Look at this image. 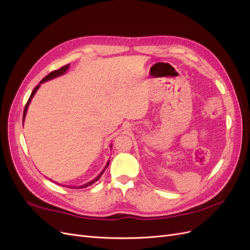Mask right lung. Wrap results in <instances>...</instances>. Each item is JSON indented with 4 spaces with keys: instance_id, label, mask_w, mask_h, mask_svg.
<instances>
[{
    "instance_id": "add662e5",
    "label": "right lung",
    "mask_w": 250,
    "mask_h": 250,
    "mask_svg": "<svg viewBox=\"0 0 250 250\" xmlns=\"http://www.w3.org/2000/svg\"><path fill=\"white\" fill-rule=\"evenodd\" d=\"M69 67H70V64H66V65H64V66H62V67H60L59 70H55V71L51 72L49 75H47V76L44 77V78L40 82V84H39V85H36V86L34 87V89L32 90V93H31V95H30L29 99H28V101H27V103H26V106H25V109H24V116H22V124H24V120H25V117H26L27 109H28V107H29V104H30V102H31L33 96H34V95H35V93H36V90L40 88V86H41L42 83L46 82V81H48V80H51V79H53V78H56V77H58V76H62V75H63V74L67 71V69H69ZM108 165H109V162L107 163V165H106V166H105L104 170H103V171L99 174V175H98L95 179H93L92 181H89V183H87V184H85V185H83V186H79V187H71V188H86V187H88V186H92L93 184H95V183H96V181H97L98 179H99V178L101 177V175H102V174L104 173L105 169H106V168L108 167Z\"/></svg>"
}]
</instances>
